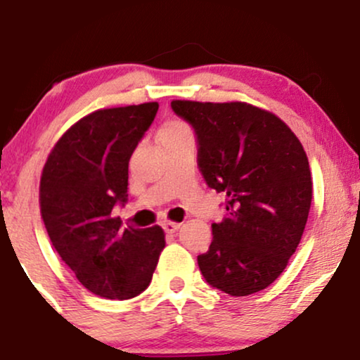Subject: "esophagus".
<instances>
[{"label":"esophagus","mask_w":360,"mask_h":360,"mask_svg":"<svg viewBox=\"0 0 360 360\" xmlns=\"http://www.w3.org/2000/svg\"><path fill=\"white\" fill-rule=\"evenodd\" d=\"M162 229L166 233H174L177 230L181 229V223H176V221H164L162 223Z\"/></svg>","instance_id":"obj_1"}]
</instances>
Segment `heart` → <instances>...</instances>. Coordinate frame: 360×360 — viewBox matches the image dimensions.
Masks as SVG:
<instances>
[{
	"label": "heart",
	"instance_id": "b5f03b06",
	"mask_svg": "<svg viewBox=\"0 0 360 360\" xmlns=\"http://www.w3.org/2000/svg\"><path fill=\"white\" fill-rule=\"evenodd\" d=\"M184 128H186V125H183V123H179V122H171V123H167V125L164 127L162 130H160L159 137H162V135L174 134V131H179V130H184Z\"/></svg>",
	"mask_w": 360,
	"mask_h": 360
}]
</instances>
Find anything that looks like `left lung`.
Masks as SVG:
<instances>
[{
    "label": "left lung",
    "mask_w": 360,
    "mask_h": 360,
    "mask_svg": "<svg viewBox=\"0 0 360 360\" xmlns=\"http://www.w3.org/2000/svg\"><path fill=\"white\" fill-rule=\"evenodd\" d=\"M193 127L198 167L226 196L208 252L198 255L206 283L230 296L266 289L296 252L311 206L307 152L286 123L247 103L172 101Z\"/></svg>",
    "instance_id": "8db88e82"
}]
</instances>
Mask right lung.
<instances>
[{"instance_id":"obj_1","label":"right lung","mask_w":360,"mask_h":360,"mask_svg":"<svg viewBox=\"0 0 360 360\" xmlns=\"http://www.w3.org/2000/svg\"><path fill=\"white\" fill-rule=\"evenodd\" d=\"M159 105L98 110L59 139L40 179V212L53 249L93 295L146 291L166 240L160 226L122 229L111 212L128 200V162Z\"/></svg>"}]
</instances>
